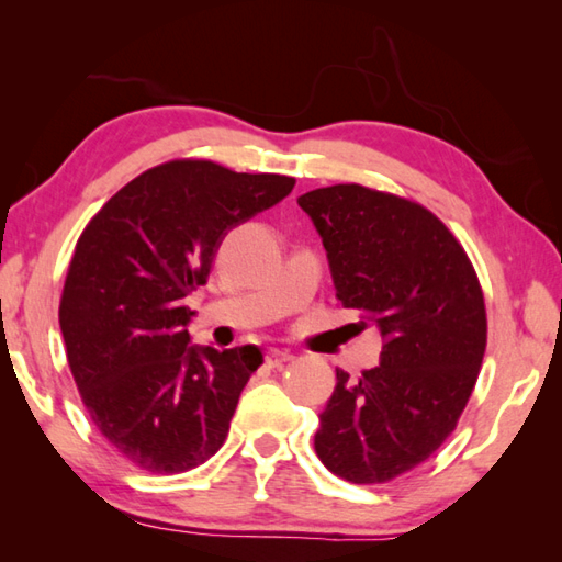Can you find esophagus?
Here are the masks:
<instances>
[{"label": "esophagus", "instance_id": "esophagus-1", "mask_svg": "<svg viewBox=\"0 0 562 562\" xmlns=\"http://www.w3.org/2000/svg\"><path fill=\"white\" fill-rule=\"evenodd\" d=\"M292 360V352H288V350H268L266 352V362L268 364H282V362H290Z\"/></svg>", "mask_w": 562, "mask_h": 562}]
</instances>
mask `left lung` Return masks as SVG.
I'll use <instances>...</instances> for the list:
<instances>
[{
	"label": "left lung",
	"instance_id": "obj_1",
	"mask_svg": "<svg viewBox=\"0 0 562 562\" xmlns=\"http://www.w3.org/2000/svg\"><path fill=\"white\" fill-rule=\"evenodd\" d=\"M300 207L324 238L336 296L381 333L379 367L318 415L314 449L342 481L389 483L453 432L479 379L487 318L479 274L427 207L360 183L308 190Z\"/></svg>",
	"mask_w": 562,
	"mask_h": 562
}]
</instances>
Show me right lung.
I'll return each instance as SVG.
<instances>
[{"label": "right lung", "instance_id": "right-lung-1", "mask_svg": "<svg viewBox=\"0 0 562 562\" xmlns=\"http://www.w3.org/2000/svg\"><path fill=\"white\" fill-rule=\"evenodd\" d=\"M292 188L290 176L173 159L133 178L83 226L59 328L91 423L137 469L183 473L224 445L262 355L190 345L186 296L207 282L226 232Z\"/></svg>", "mask_w": 562, "mask_h": 562}]
</instances>
